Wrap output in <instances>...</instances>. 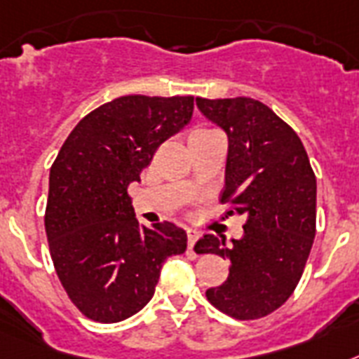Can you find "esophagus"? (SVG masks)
Returning a JSON list of instances; mask_svg holds the SVG:
<instances>
[{
    "label": "esophagus",
    "mask_w": 359,
    "mask_h": 359,
    "mask_svg": "<svg viewBox=\"0 0 359 359\" xmlns=\"http://www.w3.org/2000/svg\"><path fill=\"white\" fill-rule=\"evenodd\" d=\"M200 231L196 229V227H187V238H189V250H192L194 248V244H196V240L200 238Z\"/></svg>",
    "instance_id": "34e87169"
}]
</instances>
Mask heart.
<instances>
[{
    "instance_id": "heart-1",
    "label": "heart",
    "mask_w": 359,
    "mask_h": 359,
    "mask_svg": "<svg viewBox=\"0 0 359 359\" xmlns=\"http://www.w3.org/2000/svg\"><path fill=\"white\" fill-rule=\"evenodd\" d=\"M200 132H209V130H207V128H196L192 133H200Z\"/></svg>"
}]
</instances>
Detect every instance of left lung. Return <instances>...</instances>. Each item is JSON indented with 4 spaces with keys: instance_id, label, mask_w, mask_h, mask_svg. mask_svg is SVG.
<instances>
[{
    "instance_id": "8db88e82",
    "label": "left lung",
    "mask_w": 359,
    "mask_h": 359,
    "mask_svg": "<svg viewBox=\"0 0 359 359\" xmlns=\"http://www.w3.org/2000/svg\"><path fill=\"white\" fill-rule=\"evenodd\" d=\"M196 104L229 139L220 201L229 215H245L244 236L233 245L215 235L194 245L231 262L207 301L240 321L260 319L288 301L304 271L316 236V174L297 133L259 100L198 97Z\"/></svg>"
}]
</instances>
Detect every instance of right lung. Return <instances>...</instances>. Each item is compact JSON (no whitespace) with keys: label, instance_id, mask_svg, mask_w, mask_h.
<instances>
[{"label":"right lung","instance_id":"add662e5","mask_svg":"<svg viewBox=\"0 0 359 359\" xmlns=\"http://www.w3.org/2000/svg\"><path fill=\"white\" fill-rule=\"evenodd\" d=\"M192 109L194 97L114 99L76 124L53 163L49 251L71 303L88 319L119 323L137 313L156 292L163 262L185 253L182 227L139 224L128 185Z\"/></svg>","mask_w":359,"mask_h":359}]
</instances>
